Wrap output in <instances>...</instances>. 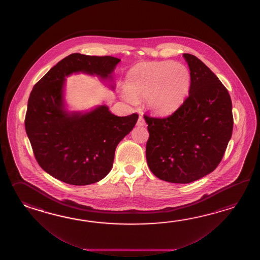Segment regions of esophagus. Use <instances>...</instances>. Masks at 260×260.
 <instances>
[{"instance_id":"34e87169","label":"esophagus","mask_w":260,"mask_h":260,"mask_svg":"<svg viewBox=\"0 0 260 260\" xmlns=\"http://www.w3.org/2000/svg\"><path fill=\"white\" fill-rule=\"evenodd\" d=\"M145 123H146V122H145L143 116H142V115H139L137 124H138V126H143V125H145Z\"/></svg>"}]
</instances>
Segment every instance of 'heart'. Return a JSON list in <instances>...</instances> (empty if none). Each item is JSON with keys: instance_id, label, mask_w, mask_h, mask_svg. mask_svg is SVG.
Returning a JSON list of instances; mask_svg holds the SVG:
<instances>
[{"instance_id": "heart-1", "label": "heart", "mask_w": 260, "mask_h": 260, "mask_svg": "<svg viewBox=\"0 0 260 260\" xmlns=\"http://www.w3.org/2000/svg\"><path fill=\"white\" fill-rule=\"evenodd\" d=\"M191 76L187 67L173 61L141 62L128 71L123 100L133 103L145 98L155 114L166 115L176 111L186 99Z\"/></svg>"}]
</instances>
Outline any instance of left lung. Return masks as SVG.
Masks as SVG:
<instances>
[{
	"mask_svg": "<svg viewBox=\"0 0 260 260\" xmlns=\"http://www.w3.org/2000/svg\"><path fill=\"white\" fill-rule=\"evenodd\" d=\"M191 82L188 96L171 115H144L150 171L167 182L186 184L214 171L233 129L232 100L216 74L198 57L183 54Z\"/></svg>",
	"mask_w": 260,
	"mask_h": 260,
	"instance_id": "1",
	"label": "left lung"
}]
</instances>
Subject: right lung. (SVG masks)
Returning <instances> with one entry per match:
<instances>
[{
  "mask_svg": "<svg viewBox=\"0 0 260 260\" xmlns=\"http://www.w3.org/2000/svg\"><path fill=\"white\" fill-rule=\"evenodd\" d=\"M119 58L72 54L34 85L25 129L35 159L44 171L63 182L84 186L110 173L117 145L132 131L138 115L118 117L106 105L85 113L65 110V77L73 72L111 78ZM113 88V87H112Z\"/></svg>",
  "mask_w": 260,
  "mask_h": 260,
  "instance_id": "1",
  "label": "right lung"
}]
</instances>
